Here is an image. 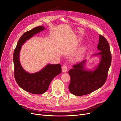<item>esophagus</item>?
<instances>
[{
	"instance_id": "esophagus-1",
	"label": "esophagus",
	"mask_w": 121,
	"mask_h": 121,
	"mask_svg": "<svg viewBox=\"0 0 121 121\" xmlns=\"http://www.w3.org/2000/svg\"><path fill=\"white\" fill-rule=\"evenodd\" d=\"M67 66L66 65H64L62 68V71L63 73H66L67 71Z\"/></svg>"
}]
</instances>
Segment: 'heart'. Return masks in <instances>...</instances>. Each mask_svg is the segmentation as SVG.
<instances>
[{
  "mask_svg": "<svg viewBox=\"0 0 121 121\" xmlns=\"http://www.w3.org/2000/svg\"><path fill=\"white\" fill-rule=\"evenodd\" d=\"M87 50V47L86 46H83L80 47L78 50L77 52L75 53L73 57L74 62H78L82 58L85 53Z\"/></svg>",
  "mask_w": 121,
  "mask_h": 121,
  "instance_id": "b5f03b06",
  "label": "heart"
}]
</instances>
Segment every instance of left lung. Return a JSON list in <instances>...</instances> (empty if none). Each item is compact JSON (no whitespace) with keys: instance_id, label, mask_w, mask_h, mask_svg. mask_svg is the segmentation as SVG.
Instances as JSON below:
<instances>
[{"instance_id":"left-lung-1","label":"left lung","mask_w":121,"mask_h":121,"mask_svg":"<svg viewBox=\"0 0 121 121\" xmlns=\"http://www.w3.org/2000/svg\"><path fill=\"white\" fill-rule=\"evenodd\" d=\"M97 49L100 52L92 57L99 56L100 60L93 69L86 68V59L73 66V68L68 72L71 77L69 89L75 96H83L96 91L103 86L106 80L111 65V55L108 43L100 35Z\"/></svg>"}]
</instances>
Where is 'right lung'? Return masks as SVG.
Returning <instances> with one entry per match:
<instances>
[{"instance_id":"add662e5","label":"right lung","mask_w":121,"mask_h":121,"mask_svg":"<svg viewBox=\"0 0 121 121\" xmlns=\"http://www.w3.org/2000/svg\"><path fill=\"white\" fill-rule=\"evenodd\" d=\"M40 26L24 33L19 39L13 54L14 75L18 85L24 91L34 94H42L48 89L51 81L61 73V65L47 64L39 72L31 73L25 70L20 61L21 49L23 44L34 35L45 30Z\"/></svg>"}]
</instances>
